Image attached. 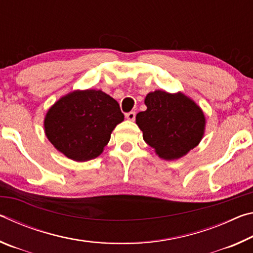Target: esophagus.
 Segmentation results:
<instances>
[{
	"instance_id": "34e87169",
	"label": "esophagus",
	"mask_w": 253,
	"mask_h": 253,
	"mask_svg": "<svg viewBox=\"0 0 253 253\" xmlns=\"http://www.w3.org/2000/svg\"><path fill=\"white\" fill-rule=\"evenodd\" d=\"M135 117H136L135 111H130V113H127L126 114V118L128 119V121H130V122L135 121Z\"/></svg>"
}]
</instances>
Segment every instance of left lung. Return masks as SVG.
Here are the masks:
<instances>
[{"instance_id": "left-lung-1", "label": "left lung", "mask_w": 253, "mask_h": 253, "mask_svg": "<svg viewBox=\"0 0 253 253\" xmlns=\"http://www.w3.org/2000/svg\"><path fill=\"white\" fill-rule=\"evenodd\" d=\"M145 105L147 109L136 115V124L158 157L178 160L202 140L207 119L185 93L155 90L147 93Z\"/></svg>"}]
</instances>
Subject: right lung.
<instances>
[{
  "label": "right lung",
  "instance_id": "right-lung-1",
  "mask_svg": "<svg viewBox=\"0 0 253 253\" xmlns=\"http://www.w3.org/2000/svg\"><path fill=\"white\" fill-rule=\"evenodd\" d=\"M124 115L118 102L101 90H74L62 96L45 114L46 138L76 162L93 160L104 152Z\"/></svg>",
  "mask_w": 253,
  "mask_h": 253
}]
</instances>
